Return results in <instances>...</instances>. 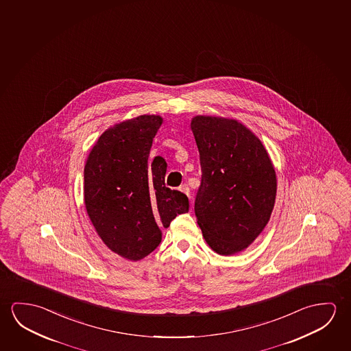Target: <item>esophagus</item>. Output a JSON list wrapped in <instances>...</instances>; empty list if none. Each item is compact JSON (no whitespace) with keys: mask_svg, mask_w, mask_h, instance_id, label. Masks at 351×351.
Instances as JSON below:
<instances>
[{"mask_svg":"<svg viewBox=\"0 0 351 351\" xmlns=\"http://www.w3.org/2000/svg\"><path fill=\"white\" fill-rule=\"evenodd\" d=\"M179 190H180V191H183L184 194L188 195L190 199H191V195H190V189L189 186H188V184H183V185H180Z\"/></svg>","mask_w":351,"mask_h":351,"instance_id":"obj_1","label":"esophagus"}]
</instances>
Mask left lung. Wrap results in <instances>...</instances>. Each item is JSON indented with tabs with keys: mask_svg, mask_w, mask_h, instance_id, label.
Here are the masks:
<instances>
[{
	"mask_svg": "<svg viewBox=\"0 0 351 351\" xmlns=\"http://www.w3.org/2000/svg\"><path fill=\"white\" fill-rule=\"evenodd\" d=\"M191 130L200 154L197 223L212 250L233 255L269 221L277 193L272 162L260 139L234 119L197 116Z\"/></svg>",
	"mask_w": 351,
	"mask_h": 351,
	"instance_id": "1",
	"label": "left lung"
}]
</instances>
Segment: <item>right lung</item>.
<instances>
[{
	"label": "right lung",
	"mask_w": 351,
	"mask_h": 351,
	"mask_svg": "<svg viewBox=\"0 0 351 351\" xmlns=\"http://www.w3.org/2000/svg\"><path fill=\"white\" fill-rule=\"evenodd\" d=\"M160 116H140L101 135L84 168V199L95 229L118 255L138 261L155 250L162 227L189 211V199L165 184L167 163L149 161Z\"/></svg>",
	"instance_id": "right-lung-1"
}]
</instances>
